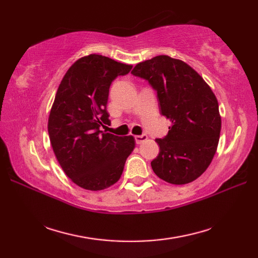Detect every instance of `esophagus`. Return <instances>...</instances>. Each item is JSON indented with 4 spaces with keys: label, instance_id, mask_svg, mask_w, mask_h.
<instances>
[{
    "label": "esophagus",
    "instance_id": "34e87169",
    "mask_svg": "<svg viewBox=\"0 0 258 258\" xmlns=\"http://www.w3.org/2000/svg\"><path fill=\"white\" fill-rule=\"evenodd\" d=\"M146 140H147V135H145V134L135 136V142H136V144H141V143H143V142H145Z\"/></svg>",
    "mask_w": 258,
    "mask_h": 258
}]
</instances>
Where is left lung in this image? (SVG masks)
<instances>
[{
  "label": "left lung",
  "instance_id": "8db88e82",
  "mask_svg": "<svg viewBox=\"0 0 258 258\" xmlns=\"http://www.w3.org/2000/svg\"><path fill=\"white\" fill-rule=\"evenodd\" d=\"M132 74L150 82L157 92L161 114L172 122L160 146L153 171L174 185L193 182L215 155L222 119L217 98L204 79L182 59L158 55L138 63Z\"/></svg>",
  "mask_w": 258,
  "mask_h": 258
}]
</instances>
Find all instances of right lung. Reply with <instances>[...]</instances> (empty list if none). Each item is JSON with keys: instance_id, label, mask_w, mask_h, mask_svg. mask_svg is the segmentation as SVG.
<instances>
[{"instance_id": "right-lung-1", "label": "right lung", "mask_w": 258, "mask_h": 258, "mask_svg": "<svg viewBox=\"0 0 258 258\" xmlns=\"http://www.w3.org/2000/svg\"><path fill=\"white\" fill-rule=\"evenodd\" d=\"M131 70L130 64L90 54L71 65L58 85L48 115V136L64 173L84 189L102 190L116 183L135 147L132 135L101 131L109 122V86Z\"/></svg>"}]
</instances>
